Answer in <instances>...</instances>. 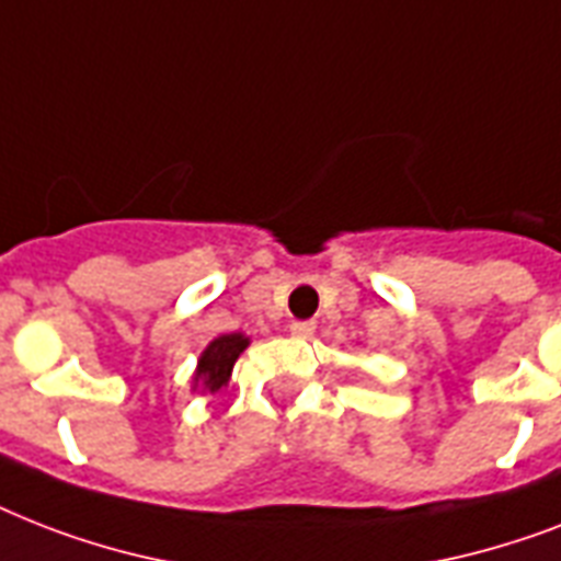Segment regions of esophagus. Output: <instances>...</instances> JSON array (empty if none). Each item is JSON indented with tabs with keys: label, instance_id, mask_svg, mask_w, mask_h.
<instances>
[{
	"label": "esophagus",
	"instance_id": "1",
	"mask_svg": "<svg viewBox=\"0 0 561 561\" xmlns=\"http://www.w3.org/2000/svg\"><path fill=\"white\" fill-rule=\"evenodd\" d=\"M289 333H293L295 339H309V335L316 333V321H293V324H289Z\"/></svg>",
	"mask_w": 561,
	"mask_h": 561
}]
</instances>
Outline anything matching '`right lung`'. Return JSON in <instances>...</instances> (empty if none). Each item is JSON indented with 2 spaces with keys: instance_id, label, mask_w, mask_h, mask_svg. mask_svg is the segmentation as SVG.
<instances>
[{
  "instance_id": "obj_1",
  "label": "right lung",
  "mask_w": 561,
  "mask_h": 561,
  "mask_svg": "<svg viewBox=\"0 0 561 561\" xmlns=\"http://www.w3.org/2000/svg\"><path fill=\"white\" fill-rule=\"evenodd\" d=\"M249 347V339L243 333H226L217 335L214 342L208 344L199 356V365H196L194 374V388L199 385L203 391L217 393L228 385V376L234 370V362L240 358V353Z\"/></svg>"
}]
</instances>
